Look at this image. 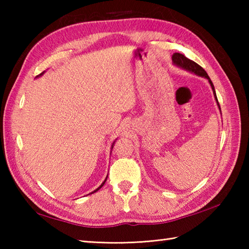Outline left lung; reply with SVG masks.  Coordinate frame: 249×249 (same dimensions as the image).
I'll return each mask as SVG.
<instances>
[{
	"mask_svg": "<svg viewBox=\"0 0 249 249\" xmlns=\"http://www.w3.org/2000/svg\"><path fill=\"white\" fill-rule=\"evenodd\" d=\"M172 63L176 66L182 68V70H185V71H187L189 72H193V73H195V75H197L199 77H203V78L208 79L210 86H211V88H212V89H213V94H214V97H215L216 103H217V106H218V108L220 110V106L218 104L217 96H216L214 84H213L212 81H211L209 75H208V73H206V71L203 70L202 67H201L200 65H198L197 63H195L194 61L187 59V57L185 56V55H183L181 53H178V52H176V53H173V55H172Z\"/></svg>",
	"mask_w": 249,
	"mask_h": 249,
	"instance_id": "left-lung-1",
	"label": "left lung"
}]
</instances>
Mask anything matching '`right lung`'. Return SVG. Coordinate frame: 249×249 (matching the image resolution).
Instances as JSON below:
<instances>
[{"mask_svg": "<svg viewBox=\"0 0 249 249\" xmlns=\"http://www.w3.org/2000/svg\"><path fill=\"white\" fill-rule=\"evenodd\" d=\"M44 72H45V71H44ZM44 72H41L39 76H41V75H43V73H44ZM114 143H115V141L113 142V143H112V145H111V149H113V145H114ZM107 178H108V176H107ZM107 178H106V179H105V181H104V182H103L102 184H100V186H99V187H97V188H96V189H95V190H94V192H92L91 194H93V193H96V192H97V190H99L100 188H102V187L104 186V184L106 183V181H107Z\"/></svg>", "mask_w": 249, "mask_h": 249, "instance_id": "right-lung-1", "label": "right lung"}]
</instances>
